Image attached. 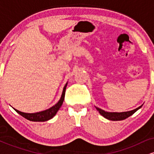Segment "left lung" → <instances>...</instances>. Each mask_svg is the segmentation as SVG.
I'll return each instance as SVG.
<instances>
[{
  "label": "left lung",
  "instance_id": "obj_1",
  "mask_svg": "<svg viewBox=\"0 0 154 154\" xmlns=\"http://www.w3.org/2000/svg\"><path fill=\"white\" fill-rule=\"evenodd\" d=\"M95 107L97 109V111H98V112L100 113V115L103 116L106 119L111 120V121H121V120H124L128 118L129 116H132L134 113L140 109L142 107V106L137 108V109H134V110L125 111V112H108V111H104L103 109H99V108L96 106Z\"/></svg>",
  "mask_w": 154,
  "mask_h": 154
}]
</instances>
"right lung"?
I'll return each mask as SVG.
<instances>
[{"instance_id":"add662e5","label":"right lung","mask_w":154,"mask_h":154,"mask_svg":"<svg viewBox=\"0 0 154 154\" xmlns=\"http://www.w3.org/2000/svg\"><path fill=\"white\" fill-rule=\"evenodd\" d=\"M67 83L65 85L64 88H63L62 94H61V98L59 100L57 103L55 104L54 106H53L52 107H51L50 109H46L45 111H40V112H36V113H24L22 112V111L17 110V109H14V110L17 111L18 114H20L21 116H22L23 117H24L25 119L29 120L32 122H45L48 120L52 119L54 116L56 115V113L58 112V111L59 110V109L61 108V105L63 104V100H64V96H65V91H66V88L67 86Z\"/></svg>"}]
</instances>
